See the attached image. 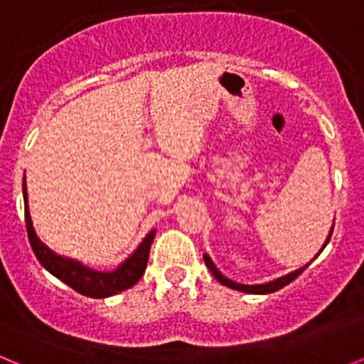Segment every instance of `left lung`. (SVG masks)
Returning <instances> with one entry per match:
<instances>
[{
	"instance_id": "left-lung-1",
	"label": "left lung",
	"mask_w": 364,
	"mask_h": 364,
	"mask_svg": "<svg viewBox=\"0 0 364 364\" xmlns=\"http://www.w3.org/2000/svg\"><path fill=\"white\" fill-rule=\"evenodd\" d=\"M332 231H333V226H332V230H330V233H328V239L324 240L323 247H321V252H323L324 247H326L328 240H330V237H332ZM319 253H317V255H315V257H319ZM315 257H314V259H315ZM314 259H311V260H314ZM311 260H310V262H311ZM204 262H205V266L210 268V272L215 275V279H217V281L220 282V284L228 286V288H231V290H239V291H244V294H257V295L273 294V291L281 290V288H284L286 284H290L291 281H295V279H297L299 275H301V273L304 272V269H306L308 266H310V262H308V264H304V266H302V268L295 269V272L288 273V275H284V277H279V279H275V281L264 282V284H239V282H235V281H231V279L224 277V275H222V273L218 272L217 266L213 264V260H211V257L208 255V253H204Z\"/></svg>"
}]
</instances>
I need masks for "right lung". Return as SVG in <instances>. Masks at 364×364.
I'll list each match as a JSON object with an SVG mask.
<instances>
[{
    "label": "right lung",
    "instance_id": "obj_1",
    "mask_svg": "<svg viewBox=\"0 0 364 364\" xmlns=\"http://www.w3.org/2000/svg\"><path fill=\"white\" fill-rule=\"evenodd\" d=\"M23 200H25V222H27V233L28 240H31L32 252L38 257L47 272H50L56 279L65 282L73 290L78 294L87 295L92 299H104L117 295L120 291L127 290L131 286L136 284L142 279L144 272H146L147 259H149L151 242L154 239L156 230H151L146 235V239L138 244V247L131 253L127 259L122 262L118 268L112 272H98L76 259H69V257H62L54 253L49 246H45L36 235V230L32 226L31 211H28V197H27V184L23 180Z\"/></svg>",
    "mask_w": 364,
    "mask_h": 364
}]
</instances>
